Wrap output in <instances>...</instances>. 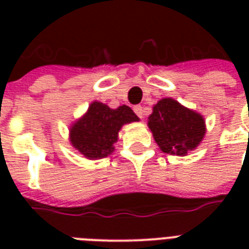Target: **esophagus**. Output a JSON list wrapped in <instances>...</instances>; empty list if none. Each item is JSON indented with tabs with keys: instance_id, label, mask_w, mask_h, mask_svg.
Listing matches in <instances>:
<instances>
[{
	"instance_id": "34e87169",
	"label": "esophagus",
	"mask_w": 249,
	"mask_h": 249,
	"mask_svg": "<svg viewBox=\"0 0 249 249\" xmlns=\"http://www.w3.org/2000/svg\"><path fill=\"white\" fill-rule=\"evenodd\" d=\"M134 112H136V115L138 117H140V119H142V117H143V107H142V106H134Z\"/></svg>"
}]
</instances>
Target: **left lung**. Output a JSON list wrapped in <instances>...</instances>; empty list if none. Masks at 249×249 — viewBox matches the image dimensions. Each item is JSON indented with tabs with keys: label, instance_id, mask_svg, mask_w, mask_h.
Segmentation results:
<instances>
[{
	"label": "left lung",
	"instance_id": "8db88e82",
	"mask_svg": "<svg viewBox=\"0 0 249 249\" xmlns=\"http://www.w3.org/2000/svg\"><path fill=\"white\" fill-rule=\"evenodd\" d=\"M147 125L160 150L170 155L185 156L197 147L205 134V121L200 113L172 98H164L154 106Z\"/></svg>",
	"mask_w": 249,
	"mask_h": 249
}]
</instances>
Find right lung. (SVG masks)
Listing matches in <instances>:
<instances>
[{"label": "right lung", "mask_w": 249, "mask_h": 249, "mask_svg": "<svg viewBox=\"0 0 249 249\" xmlns=\"http://www.w3.org/2000/svg\"><path fill=\"white\" fill-rule=\"evenodd\" d=\"M128 106L112 109L101 102H93L83 117L70 128V141L77 151L90 160L111 155L119 130L124 124L138 121Z\"/></svg>", "instance_id": "obj_1"}]
</instances>
